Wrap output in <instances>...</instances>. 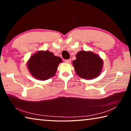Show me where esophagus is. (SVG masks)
I'll use <instances>...</instances> for the list:
<instances>
[{
  "label": "esophagus",
  "mask_w": 131,
  "mask_h": 131,
  "mask_svg": "<svg viewBox=\"0 0 131 131\" xmlns=\"http://www.w3.org/2000/svg\"><path fill=\"white\" fill-rule=\"evenodd\" d=\"M65 62L67 63H70L71 62L70 59H67V60H65Z\"/></svg>",
  "instance_id": "34e87169"
}]
</instances>
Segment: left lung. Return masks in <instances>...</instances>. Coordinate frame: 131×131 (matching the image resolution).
<instances>
[{
	"label": "left lung",
	"instance_id": "left-lung-1",
	"mask_svg": "<svg viewBox=\"0 0 131 131\" xmlns=\"http://www.w3.org/2000/svg\"><path fill=\"white\" fill-rule=\"evenodd\" d=\"M73 65L77 75L82 79L91 80L97 77L102 69L103 60L91 51H80L76 55Z\"/></svg>",
	"mask_w": 131,
	"mask_h": 131
}]
</instances>
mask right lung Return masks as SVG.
I'll return each instance as SVG.
<instances>
[{
  "instance_id": "obj_1",
  "label": "right lung",
  "mask_w": 131,
  "mask_h": 131,
  "mask_svg": "<svg viewBox=\"0 0 131 131\" xmlns=\"http://www.w3.org/2000/svg\"><path fill=\"white\" fill-rule=\"evenodd\" d=\"M62 62L60 57L55 56L49 51H39L31 56L27 66L33 77L43 81L54 76L58 65Z\"/></svg>"
}]
</instances>
